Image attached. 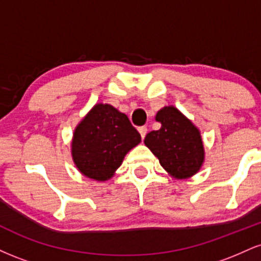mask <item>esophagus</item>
Returning a JSON list of instances; mask_svg holds the SVG:
<instances>
[{"instance_id":"obj_1","label":"esophagus","mask_w":261,"mask_h":261,"mask_svg":"<svg viewBox=\"0 0 261 261\" xmlns=\"http://www.w3.org/2000/svg\"><path fill=\"white\" fill-rule=\"evenodd\" d=\"M139 133H140L141 137H142V140H143V139H145L146 134H147V127H146V126H141V127H139Z\"/></svg>"}]
</instances>
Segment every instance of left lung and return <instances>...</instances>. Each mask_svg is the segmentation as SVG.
Returning <instances> with one entry per match:
<instances>
[{"label":"left lung","instance_id":"8db88e82","mask_svg":"<svg viewBox=\"0 0 261 261\" xmlns=\"http://www.w3.org/2000/svg\"><path fill=\"white\" fill-rule=\"evenodd\" d=\"M160 130L146 135L145 145L169 174L176 178L194 175L203 162L199 130L174 107H166L155 115Z\"/></svg>","mask_w":261,"mask_h":261}]
</instances>
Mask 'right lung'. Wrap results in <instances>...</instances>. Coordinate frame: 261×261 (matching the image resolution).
I'll return each mask as SVG.
<instances>
[{"instance_id":"1","label":"right lung","mask_w":261,"mask_h":261,"mask_svg":"<svg viewBox=\"0 0 261 261\" xmlns=\"http://www.w3.org/2000/svg\"><path fill=\"white\" fill-rule=\"evenodd\" d=\"M140 142L141 135L124 113L109 104H97L74 130L73 162L88 178L108 180Z\"/></svg>"}]
</instances>
